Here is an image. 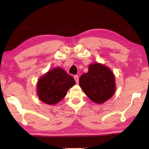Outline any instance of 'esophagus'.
Returning a JSON list of instances; mask_svg holds the SVG:
<instances>
[{
  "label": "esophagus",
  "instance_id": "1",
  "mask_svg": "<svg viewBox=\"0 0 149 149\" xmlns=\"http://www.w3.org/2000/svg\"><path fill=\"white\" fill-rule=\"evenodd\" d=\"M74 79L75 81H76V83H79V77H78V75H74Z\"/></svg>",
  "mask_w": 149,
  "mask_h": 149
}]
</instances>
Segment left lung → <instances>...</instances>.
Wrapping results in <instances>:
<instances>
[{
  "label": "left lung",
  "mask_w": 149,
  "mask_h": 149,
  "mask_svg": "<svg viewBox=\"0 0 149 149\" xmlns=\"http://www.w3.org/2000/svg\"><path fill=\"white\" fill-rule=\"evenodd\" d=\"M79 85L91 100L102 104L115 93V75L104 65L94 63L89 65L88 72L81 75Z\"/></svg>",
  "instance_id": "left-lung-1"
}]
</instances>
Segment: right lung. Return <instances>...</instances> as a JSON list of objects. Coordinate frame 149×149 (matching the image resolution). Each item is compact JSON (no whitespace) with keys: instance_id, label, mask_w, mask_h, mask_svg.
<instances>
[{"instance_id":"right-lung-1","label":"right lung","mask_w":149,"mask_h":149,"mask_svg":"<svg viewBox=\"0 0 149 149\" xmlns=\"http://www.w3.org/2000/svg\"><path fill=\"white\" fill-rule=\"evenodd\" d=\"M76 82L62 68L51 70L38 79L37 95L38 98L49 105L56 104L64 98L67 91Z\"/></svg>"}]
</instances>
